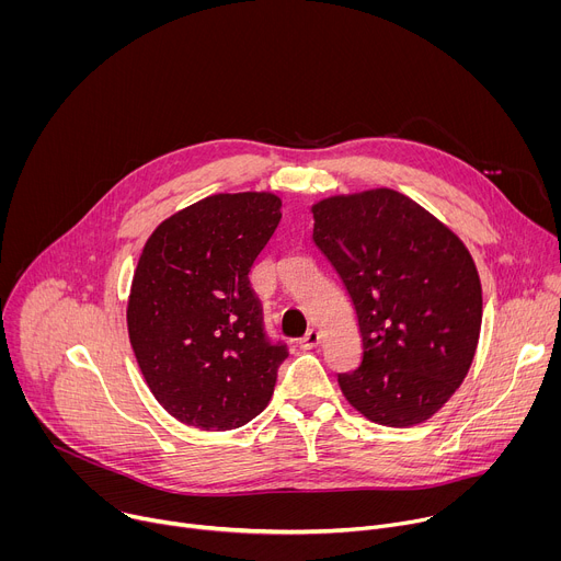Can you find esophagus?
Returning <instances> with one entry per match:
<instances>
[{
	"mask_svg": "<svg viewBox=\"0 0 561 561\" xmlns=\"http://www.w3.org/2000/svg\"><path fill=\"white\" fill-rule=\"evenodd\" d=\"M319 340H322V335H319V331L310 329V331L299 340V348H301V351H310V348H314V346L319 344Z\"/></svg>",
	"mask_w": 561,
	"mask_h": 561,
	"instance_id": "1",
	"label": "esophagus"
}]
</instances>
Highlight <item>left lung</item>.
Returning <instances> with one entry per match:
<instances>
[{"instance_id": "1", "label": "left lung", "mask_w": 561, "mask_h": 561, "mask_svg": "<svg viewBox=\"0 0 561 561\" xmlns=\"http://www.w3.org/2000/svg\"><path fill=\"white\" fill-rule=\"evenodd\" d=\"M312 242L355 306L362 364L337 375L366 420H431L463 381L482 329V284L461 239L392 188L319 199Z\"/></svg>"}]
</instances>
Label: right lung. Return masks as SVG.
Segmentation results:
<instances>
[{
	"instance_id": "add662e5",
	"label": "right lung",
	"mask_w": 561,
	"mask_h": 561,
	"mask_svg": "<svg viewBox=\"0 0 561 561\" xmlns=\"http://www.w3.org/2000/svg\"><path fill=\"white\" fill-rule=\"evenodd\" d=\"M282 199L219 193L159 224L139 255L128 337L139 370L182 424L230 431L271 402L284 344H271L249 273L268 244Z\"/></svg>"
}]
</instances>
